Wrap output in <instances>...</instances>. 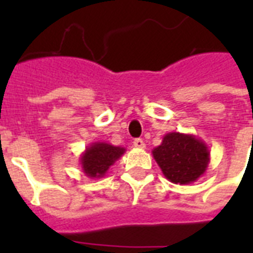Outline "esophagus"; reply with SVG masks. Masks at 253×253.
Wrapping results in <instances>:
<instances>
[{"label":"esophagus","mask_w":253,"mask_h":253,"mask_svg":"<svg viewBox=\"0 0 253 253\" xmlns=\"http://www.w3.org/2000/svg\"><path fill=\"white\" fill-rule=\"evenodd\" d=\"M134 147H136V148H146V143L143 142L142 139H135Z\"/></svg>","instance_id":"esophagus-1"}]
</instances>
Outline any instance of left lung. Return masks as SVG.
<instances>
[{
  "mask_svg": "<svg viewBox=\"0 0 253 253\" xmlns=\"http://www.w3.org/2000/svg\"><path fill=\"white\" fill-rule=\"evenodd\" d=\"M152 156L166 178L180 185L192 184L204 176L210 163V151L204 140L176 131L164 135Z\"/></svg>",
  "mask_w": 253,
  "mask_h": 253,
  "instance_id": "1",
  "label": "left lung"
}]
</instances>
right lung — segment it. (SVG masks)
<instances>
[{
  "label": "right lung",
  "mask_w": 253,
  "mask_h": 253,
  "mask_svg": "<svg viewBox=\"0 0 253 253\" xmlns=\"http://www.w3.org/2000/svg\"><path fill=\"white\" fill-rule=\"evenodd\" d=\"M126 148L113 146L106 142H94L87 146L80 156V164L85 176L90 178H101L109 168L118 160Z\"/></svg>",
  "instance_id": "add662e5"
}]
</instances>
